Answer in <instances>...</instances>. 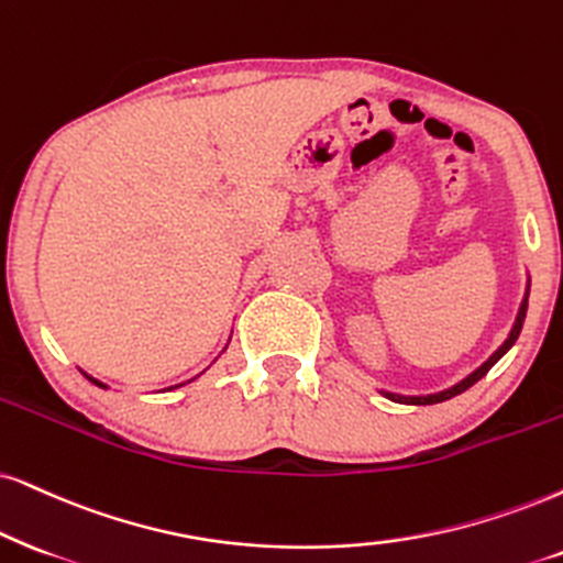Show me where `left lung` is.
Segmentation results:
<instances>
[{
    "instance_id": "obj_1",
    "label": "left lung",
    "mask_w": 563,
    "mask_h": 563,
    "mask_svg": "<svg viewBox=\"0 0 563 563\" xmlns=\"http://www.w3.org/2000/svg\"><path fill=\"white\" fill-rule=\"evenodd\" d=\"M525 311H528V296H525V301H522V306H519V314H517V322H515V327H511V332H509V338H507V343H504L499 351H496L494 355H490V358L486 361V364H483L481 368H475V372L467 376V379H462L460 384H454L452 389H444V393H439V395H426V397H400V395H393V393H384L389 397V400H395V402H410V405H433V402H444V400H450V397H454V395H460V393H465L467 387H473L475 382L481 379V376H486L488 374V368L496 364V361L501 358L504 353L509 351L511 345H515V340L519 338V330H522V322H525Z\"/></svg>"
}]
</instances>
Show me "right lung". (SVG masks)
<instances>
[{
    "label": "right lung",
    "mask_w": 563,
    "mask_h": 563,
    "mask_svg": "<svg viewBox=\"0 0 563 563\" xmlns=\"http://www.w3.org/2000/svg\"><path fill=\"white\" fill-rule=\"evenodd\" d=\"M88 379H90V376H88ZM92 384H98V387H106V384H101V382H96V379H90Z\"/></svg>",
    "instance_id": "right-lung-1"
}]
</instances>
